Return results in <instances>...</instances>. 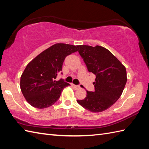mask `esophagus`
Returning a JSON list of instances; mask_svg holds the SVG:
<instances>
[{
    "label": "esophagus",
    "mask_w": 149,
    "mask_h": 149,
    "mask_svg": "<svg viewBox=\"0 0 149 149\" xmlns=\"http://www.w3.org/2000/svg\"><path fill=\"white\" fill-rule=\"evenodd\" d=\"M72 86L76 89V90H77V89H79L80 88V87L79 85H74V84H72Z\"/></svg>",
    "instance_id": "obj_1"
}]
</instances>
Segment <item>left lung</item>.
Wrapping results in <instances>:
<instances>
[{
    "mask_svg": "<svg viewBox=\"0 0 149 149\" xmlns=\"http://www.w3.org/2000/svg\"><path fill=\"white\" fill-rule=\"evenodd\" d=\"M77 47L88 71L96 76L93 83L95 91H86V97L77 100L78 103L91 112L103 111L122 95L127 79L126 69L108 49L101 46L78 45Z\"/></svg>",
    "mask_w": 149,
    "mask_h": 149,
    "instance_id": "obj_1",
    "label": "left lung"
}]
</instances>
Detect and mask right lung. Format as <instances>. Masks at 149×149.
Returning <instances> with one entry per match:
<instances>
[{
	"label": "right lung",
	"mask_w": 149,
	"mask_h": 149,
	"mask_svg": "<svg viewBox=\"0 0 149 149\" xmlns=\"http://www.w3.org/2000/svg\"><path fill=\"white\" fill-rule=\"evenodd\" d=\"M77 51L74 45L56 43L29 62L20 78L21 91L29 104L42 109L58 100L62 90L70 85L55 79L62 71L65 58Z\"/></svg>",
	"instance_id": "add662e5"
}]
</instances>
